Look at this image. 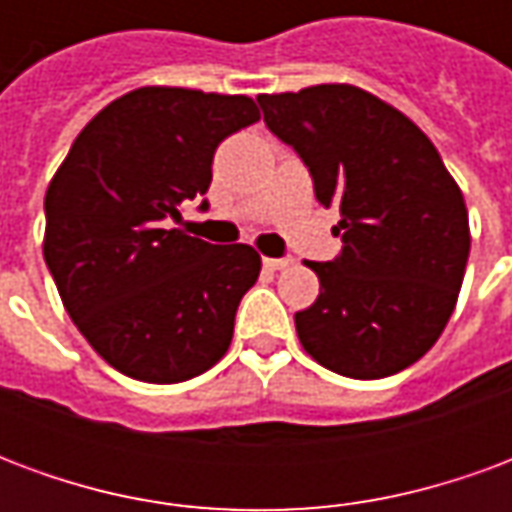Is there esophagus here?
Instances as JSON below:
<instances>
[{
  "instance_id": "obj_1",
  "label": "esophagus",
  "mask_w": 512,
  "mask_h": 512,
  "mask_svg": "<svg viewBox=\"0 0 512 512\" xmlns=\"http://www.w3.org/2000/svg\"><path fill=\"white\" fill-rule=\"evenodd\" d=\"M293 260L290 257H263V266L271 268V271H282V268H288Z\"/></svg>"
}]
</instances>
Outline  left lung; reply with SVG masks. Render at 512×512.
<instances>
[{
	"mask_svg": "<svg viewBox=\"0 0 512 512\" xmlns=\"http://www.w3.org/2000/svg\"><path fill=\"white\" fill-rule=\"evenodd\" d=\"M257 101L318 202L340 211L343 252L310 263L321 293L296 312L304 351L340 376H395L428 354L458 301L472 244L458 183L403 112L354 84Z\"/></svg>",
	"mask_w": 512,
	"mask_h": 512,
	"instance_id": "1",
	"label": "left lung"
}]
</instances>
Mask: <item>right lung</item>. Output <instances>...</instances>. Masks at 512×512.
Instances as JSON below:
<instances>
[{
  "label": "right lung",
  "mask_w": 512,
  "mask_h": 512,
  "mask_svg": "<svg viewBox=\"0 0 512 512\" xmlns=\"http://www.w3.org/2000/svg\"><path fill=\"white\" fill-rule=\"evenodd\" d=\"M257 120L246 95L139 87L82 128L51 178L46 266L76 329L123 376L178 384L227 354L260 255L172 224L211 186L219 142Z\"/></svg>",
  "instance_id": "right-lung-1"
}]
</instances>
